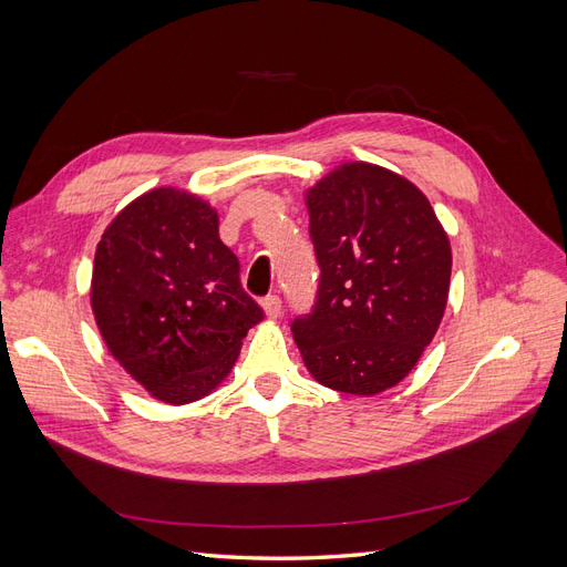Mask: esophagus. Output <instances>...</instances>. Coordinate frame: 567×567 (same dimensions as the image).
Here are the masks:
<instances>
[{
  "instance_id": "obj_1",
  "label": "esophagus",
  "mask_w": 567,
  "mask_h": 567,
  "mask_svg": "<svg viewBox=\"0 0 567 567\" xmlns=\"http://www.w3.org/2000/svg\"><path fill=\"white\" fill-rule=\"evenodd\" d=\"M262 307H265V315L269 319H279L281 317V298L279 296H267L262 300Z\"/></svg>"
}]
</instances>
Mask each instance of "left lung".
<instances>
[{
    "mask_svg": "<svg viewBox=\"0 0 567 567\" xmlns=\"http://www.w3.org/2000/svg\"><path fill=\"white\" fill-rule=\"evenodd\" d=\"M319 288L290 321L305 367L338 392L379 394L416 367L450 296L452 248L409 179L346 163L307 192Z\"/></svg>",
    "mask_w": 567,
    "mask_h": 567,
    "instance_id": "8db88e82",
    "label": "left lung"
}]
</instances>
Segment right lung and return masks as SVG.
Returning a JSON list of instances; mask_svg holds the SVG:
<instances>
[{
	"mask_svg": "<svg viewBox=\"0 0 567 567\" xmlns=\"http://www.w3.org/2000/svg\"><path fill=\"white\" fill-rule=\"evenodd\" d=\"M208 203L173 186L132 200L99 241L92 310L111 354L153 398L188 404L227 379L265 319Z\"/></svg>",
	"mask_w": 567,
	"mask_h": 567,
	"instance_id": "1",
	"label": "right lung"
}]
</instances>
